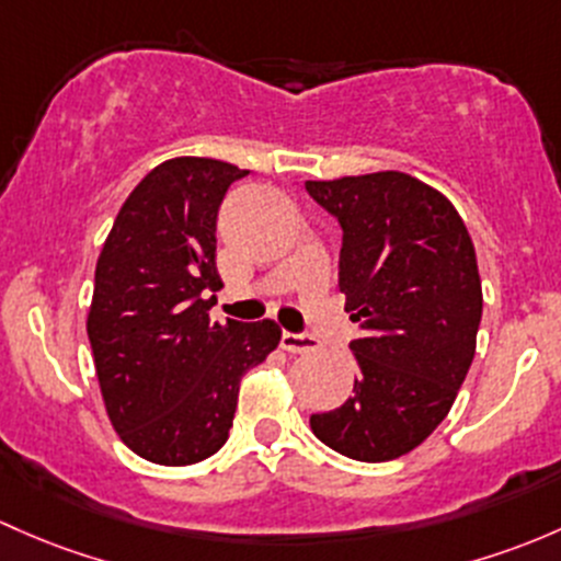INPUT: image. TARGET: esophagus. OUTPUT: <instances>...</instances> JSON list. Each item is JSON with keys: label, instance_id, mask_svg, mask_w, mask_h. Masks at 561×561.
Returning a JSON list of instances; mask_svg holds the SVG:
<instances>
[{"label": "esophagus", "instance_id": "1", "mask_svg": "<svg viewBox=\"0 0 561 561\" xmlns=\"http://www.w3.org/2000/svg\"><path fill=\"white\" fill-rule=\"evenodd\" d=\"M282 350L290 352V355H306V352H314L317 344L311 335H298V333H282Z\"/></svg>", "mask_w": 561, "mask_h": 561}]
</instances>
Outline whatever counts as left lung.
I'll return each mask as SVG.
<instances>
[{
    "label": "left lung",
    "mask_w": 561,
    "mask_h": 561,
    "mask_svg": "<svg viewBox=\"0 0 561 561\" xmlns=\"http://www.w3.org/2000/svg\"><path fill=\"white\" fill-rule=\"evenodd\" d=\"M341 222L339 287L359 339L352 398L311 414V433L359 462L422 444L449 414L476 355L481 276L454 204L403 172L309 180Z\"/></svg>",
    "instance_id": "8db88e82"
}]
</instances>
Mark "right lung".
I'll use <instances>...</instances> for the list:
<instances>
[{
	"mask_svg": "<svg viewBox=\"0 0 561 561\" xmlns=\"http://www.w3.org/2000/svg\"><path fill=\"white\" fill-rule=\"evenodd\" d=\"M244 174L215 158L158 163L128 193L96 261L93 365L112 427L147 462L182 468L220 449L241 376L279 346L274 320L209 322L217 209Z\"/></svg>",
	"mask_w": 561,
	"mask_h": 561,
	"instance_id": "1",
	"label": "right lung"
}]
</instances>
